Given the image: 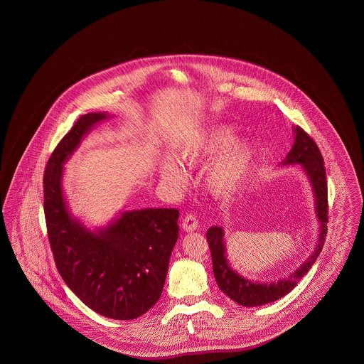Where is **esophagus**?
<instances>
[{
    "instance_id": "1",
    "label": "esophagus",
    "mask_w": 364,
    "mask_h": 364,
    "mask_svg": "<svg viewBox=\"0 0 364 364\" xmlns=\"http://www.w3.org/2000/svg\"><path fill=\"white\" fill-rule=\"evenodd\" d=\"M198 224H199V221H198L196 215L195 214H188V215L184 217L181 226H183V229L186 232H193V230L198 229Z\"/></svg>"
}]
</instances>
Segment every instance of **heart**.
I'll return each mask as SVG.
<instances>
[{
  "label": "heart",
  "instance_id": "1",
  "mask_svg": "<svg viewBox=\"0 0 364 364\" xmlns=\"http://www.w3.org/2000/svg\"><path fill=\"white\" fill-rule=\"evenodd\" d=\"M236 135V127L221 124L202 131L177 149L178 161L190 168L203 165L215 156L203 174L205 186L214 198H226L239 190L257 156L255 141ZM159 172L173 187H183L186 183V174L171 156L162 159Z\"/></svg>",
  "mask_w": 364,
  "mask_h": 364
}]
</instances>
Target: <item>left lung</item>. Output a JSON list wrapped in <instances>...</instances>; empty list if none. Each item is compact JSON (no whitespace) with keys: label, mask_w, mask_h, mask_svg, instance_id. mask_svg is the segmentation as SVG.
<instances>
[{"label":"left lung","mask_w":364,"mask_h":364,"mask_svg":"<svg viewBox=\"0 0 364 364\" xmlns=\"http://www.w3.org/2000/svg\"><path fill=\"white\" fill-rule=\"evenodd\" d=\"M294 144L279 166L299 165V171L307 177L312 195L315 217L319 223V235L310 257L304 260L288 277L273 281H252L235 270L226 258L225 230L223 226H211L208 230V248L213 259L214 277L224 294L244 307H258L277 301L289 294L300 282L314 262L318 259L328 232V183L323 158L312 140L300 127H294Z\"/></svg>","instance_id":"left-lung-1"}]
</instances>
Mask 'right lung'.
<instances>
[{
  "instance_id": "1",
  "label": "right lung",
  "mask_w": 364,
  "mask_h": 364,
  "mask_svg": "<svg viewBox=\"0 0 364 364\" xmlns=\"http://www.w3.org/2000/svg\"><path fill=\"white\" fill-rule=\"evenodd\" d=\"M110 117L106 112L82 116L53 151L43 176L45 218L57 270L70 291L102 316L131 321L162 294L178 237V210H124L95 228L70 213L64 165L87 134Z\"/></svg>"
}]
</instances>
